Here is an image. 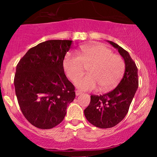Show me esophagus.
I'll list each match as a JSON object with an SVG mask.
<instances>
[{"mask_svg": "<svg viewBox=\"0 0 157 157\" xmlns=\"http://www.w3.org/2000/svg\"><path fill=\"white\" fill-rule=\"evenodd\" d=\"M75 94H76V95L78 96V95H80V94H81L82 92H80V91H79V90H76L75 91Z\"/></svg>", "mask_w": 157, "mask_h": 157, "instance_id": "1", "label": "esophagus"}]
</instances>
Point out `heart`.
Instances as JSON below:
<instances>
[{
    "instance_id": "1",
    "label": "heart",
    "mask_w": 157,
    "mask_h": 157,
    "mask_svg": "<svg viewBox=\"0 0 157 157\" xmlns=\"http://www.w3.org/2000/svg\"><path fill=\"white\" fill-rule=\"evenodd\" d=\"M89 75L78 79L76 86L82 90H94L98 86L101 91H109L117 86L124 75L125 64L118 55L102 44L82 46L80 56L68 52L63 60L64 70L72 81L83 75L88 66Z\"/></svg>"
}]
</instances>
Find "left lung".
Masks as SVG:
<instances>
[{"mask_svg":"<svg viewBox=\"0 0 157 157\" xmlns=\"http://www.w3.org/2000/svg\"><path fill=\"white\" fill-rule=\"evenodd\" d=\"M118 49L125 63L123 78L111 92L102 95H91V101L84 115L94 126L99 128H110L124 118L139 86L138 68L129 53L116 43L108 41Z\"/></svg>","mask_w":157,"mask_h":157,"instance_id":"1","label":"left lung"}]
</instances>
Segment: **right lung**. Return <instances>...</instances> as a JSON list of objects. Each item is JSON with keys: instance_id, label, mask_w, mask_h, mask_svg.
<instances>
[{"instance_id": "1", "label": "right lung", "mask_w": 157, "mask_h": 157, "mask_svg": "<svg viewBox=\"0 0 157 157\" xmlns=\"http://www.w3.org/2000/svg\"><path fill=\"white\" fill-rule=\"evenodd\" d=\"M71 40H48L30 48L16 66L15 94L26 119L39 129H51L64 119L75 98L65 75L63 60Z\"/></svg>"}]
</instances>
